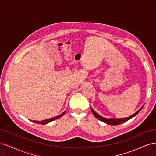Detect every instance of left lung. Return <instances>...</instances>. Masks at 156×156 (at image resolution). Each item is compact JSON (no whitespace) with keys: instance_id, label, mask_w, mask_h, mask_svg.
I'll use <instances>...</instances> for the list:
<instances>
[{"instance_id":"8db88e82","label":"left lung","mask_w":156,"mask_h":156,"mask_svg":"<svg viewBox=\"0 0 156 156\" xmlns=\"http://www.w3.org/2000/svg\"><path fill=\"white\" fill-rule=\"evenodd\" d=\"M143 106H144V105L142 107H141L137 111L135 112L133 115H131L129 117L123 118V119H106V118L102 117L100 115H98V113L95 111H94L92 108H91V111L93 113V115L95 116L96 118H97L98 120H100L102 121L103 122H104V123H106V124H111V125H119V124H121L122 123H124V122H126V121L129 120V119H132L133 117L135 116L141 111V109L143 108Z\"/></svg>"}]
</instances>
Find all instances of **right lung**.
<instances>
[{
	"label": "right lung",
	"instance_id": "add662e5",
	"mask_svg": "<svg viewBox=\"0 0 156 156\" xmlns=\"http://www.w3.org/2000/svg\"><path fill=\"white\" fill-rule=\"evenodd\" d=\"M65 112H66V111H64V112L62 113V114H60V115H58V116H55V117L51 118V119L45 120H42V121L32 120V122H34V123H36V124H42V125H44V124H48V123H49V122H52V121H53V120H56V119H59L60 117H61L62 115H64L65 114Z\"/></svg>",
	"mask_w": 156,
	"mask_h": 156
}]
</instances>
